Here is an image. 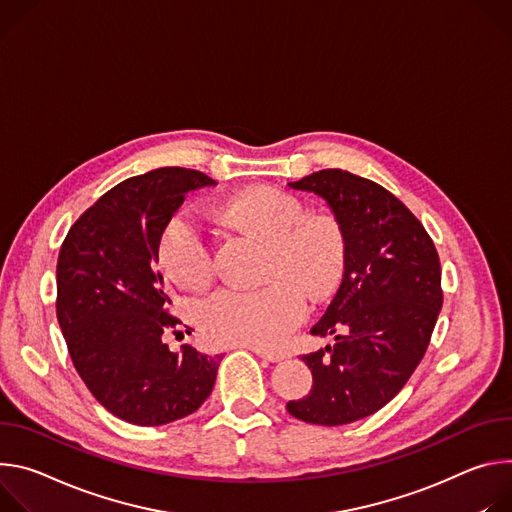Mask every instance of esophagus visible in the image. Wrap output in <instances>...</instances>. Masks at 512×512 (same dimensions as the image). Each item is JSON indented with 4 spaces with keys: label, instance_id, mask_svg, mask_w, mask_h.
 <instances>
[{
    "label": "esophagus",
    "instance_id": "1",
    "mask_svg": "<svg viewBox=\"0 0 512 512\" xmlns=\"http://www.w3.org/2000/svg\"><path fill=\"white\" fill-rule=\"evenodd\" d=\"M250 350H252L258 358H264V360H268V362H280V360H285V356H282V354L268 352V350H264V348H254V346H250Z\"/></svg>",
    "mask_w": 512,
    "mask_h": 512
}]
</instances>
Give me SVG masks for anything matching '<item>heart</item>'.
Returning a JSON list of instances; mask_svg holds the SVG:
<instances>
[{"mask_svg":"<svg viewBox=\"0 0 512 512\" xmlns=\"http://www.w3.org/2000/svg\"><path fill=\"white\" fill-rule=\"evenodd\" d=\"M217 217L270 246L268 276L258 291L221 289L199 311V323L215 344L274 348L305 319L307 301L327 295L344 268V238L329 217H309L301 199L276 189L234 195L215 207ZM160 262L185 289L207 287L213 272L211 244L201 223L175 215L160 238Z\"/></svg>","mask_w":512,"mask_h":512,"instance_id":"1","label":"heart"}]
</instances>
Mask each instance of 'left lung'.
Returning a JSON list of instances; mask_svg holds the SVG:
<instances>
[{"label":"left lung","instance_id":"obj_1","mask_svg":"<svg viewBox=\"0 0 512 512\" xmlns=\"http://www.w3.org/2000/svg\"><path fill=\"white\" fill-rule=\"evenodd\" d=\"M289 187L331 209L344 278L311 327L335 344L303 356L313 386L287 411L313 425H348L392 401L423 360L443 305L439 256L421 221L374 181L325 168Z\"/></svg>","mask_w":512,"mask_h":512}]
</instances>
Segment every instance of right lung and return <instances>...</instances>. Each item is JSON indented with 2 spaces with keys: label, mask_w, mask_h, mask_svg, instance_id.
Listing matches in <instances>:
<instances>
[{
  "label": "right lung",
  "mask_w": 512,
  "mask_h": 512,
  "mask_svg": "<svg viewBox=\"0 0 512 512\" xmlns=\"http://www.w3.org/2000/svg\"><path fill=\"white\" fill-rule=\"evenodd\" d=\"M215 185L164 166L126 179L69 230L56 262V317L95 399L122 421L156 427L195 413L213 390L221 354L162 342L177 323L158 272V244L185 193Z\"/></svg>",
  "instance_id": "add662e5"
}]
</instances>
